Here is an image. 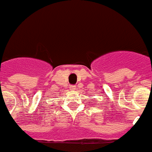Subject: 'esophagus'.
Listing matches in <instances>:
<instances>
[{"label":"esophagus","mask_w":152,"mask_h":152,"mask_svg":"<svg viewBox=\"0 0 152 152\" xmlns=\"http://www.w3.org/2000/svg\"><path fill=\"white\" fill-rule=\"evenodd\" d=\"M76 89V87H75V85H71V86H69V90L70 91H75Z\"/></svg>","instance_id":"34e87169"}]
</instances>
